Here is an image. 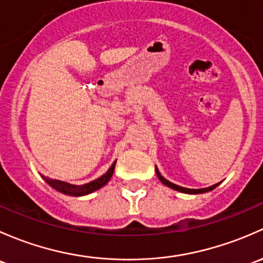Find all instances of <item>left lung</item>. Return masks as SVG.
I'll list each match as a JSON object with an SVG mask.
<instances>
[{"instance_id": "8db88e82", "label": "left lung", "mask_w": 263, "mask_h": 263, "mask_svg": "<svg viewBox=\"0 0 263 263\" xmlns=\"http://www.w3.org/2000/svg\"><path fill=\"white\" fill-rule=\"evenodd\" d=\"M156 172H157V176H158V178H159V180H161L162 183H164V185L168 186V187L173 189V190L180 191V192H185V194H202V192H208V191L214 190V189H215L216 186L219 185V183H216V185L210 186V187H206V189H197V190H194V189H185V187H181V186H178V185H175V183L170 182V181H167L166 178H164L163 176H162L161 173H159V171H158V170H157V168H156Z\"/></svg>"}]
</instances>
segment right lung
<instances>
[{
    "label": "right lung",
    "instance_id": "add662e5",
    "mask_svg": "<svg viewBox=\"0 0 263 263\" xmlns=\"http://www.w3.org/2000/svg\"><path fill=\"white\" fill-rule=\"evenodd\" d=\"M115 163L116 162H114L111 164V167L109 168V171H107L105 175H102L101 177L97 178V180L92 181V182H88V183H85V185H72V183H68V182H64V181H59V180H47V182L49 183L51 187H54L55 190L63 192V194H67V195H71V196H83V195H87V194H91V192L99 190V189H101L102 186L106 185L107 182L110 181V178H111L112 173H114V168H115Z\"/></svg>",
    "mask_w": 263,
    "mask_h": 263
}]
</instances>
